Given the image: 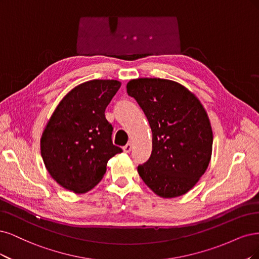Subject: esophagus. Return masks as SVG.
<instances>
[{"label":"esophagus","instance_id":"esophagus-1","mask_svg":"<svg viewBox=\"0 0 259 259\" xmlns=\"http://www.w3.org/2000/svg\"><path fill=\"white\" fill-rule=\"evenodd\" d=\"M131 149H132V144L131 143H128V144L123 146V152L124 153H130Z\"/></svg>","mask_w":259,"mask_h":259}]
</instances>
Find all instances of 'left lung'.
<instances>
[{"instance_id":"obj_1","label":"left lung","mask_w":259,"mask_h":259,"mask_svg":"<svg viewBox=\"0 0 259 259\" xmlns=\"http://www.w3.org/2000/svg\"><path fill=\"white\" fill-rule=\"evenodd\" d=\"M127 93L143 110L153 132L149 159L139 164L145 184L162 198L186 194L211 160L213 132L198 98L177 81L131 79Z\"/></svg>"}]
</instances>
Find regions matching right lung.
<instances>
[{"label":"right lung","instance_id":"obj_1","mask_svg":"<svg viewBox=\"0 0 259 259\" xmlns=\"http://www.w3.org/2000/svg\"><path fill=\"white\" fill-rule=\"evenodd\" d=\"M115 79H93L73 88L56 107L40 139V154L52 178L75 194L93 189L107 161L122 149L113 144L105 108L120 88Z\"/></svg>","mask_w":259,"mask_h":259}]
</instances>
